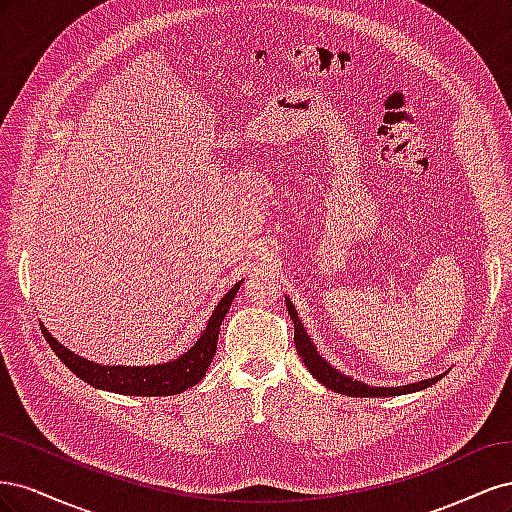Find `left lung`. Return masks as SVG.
<instances>
[{
	"instance_id": "left-lung-1",
	"label": "left lung",
	"mask_w": 512,
	"mask_h": 512,
	"mask_svg": "<svg viewBox=\"0 0 512 512\" xmlns=\"http://www.w3.org/2000/svg\"><path fill=\"white\" fill-rule=\"evenodd\" d=\"M286 307H288V314L294 322V346H297L299 356L303 359V363L307 365V369L312 371V376L335 393H342V395H348V397H393V395H406V393H414V391H423V389H427V386H431L433 382H438L442 378V376H436L431 380L401 386V389H399V386H395V389H391V386H367L359 380H352L344 374H339L337 369H333L318 354L316 346L312 344V339H309L307 331L303 329V324L297 316V309L292 307L290 299H286Z\"/></svg>"
}]
</instances>
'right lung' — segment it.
<instances>
[{"mask_svg":"<svg viewBox=\"0 0 512 512\" xmlns=\"http://www.w3.org/2000/svg\"><path fill=\"white\" fill-rule=\"evenodd\" d=\"M241 282L232 286L226 297L213 309V314L207 322L205 333L200 335L198 342L175 361H168L162 365H149V367H104L96 365L94 361H85L76 356L68 348L55 342L53 335L42 327L44 339L49 342L53 352L59 356L72 374L85 380L87 384L96 386L102 391H111L119 395H134V397H164V395H177L188 391L190 386L198 384L205 378L211 359L218 348V335L220 327L230 309L232 299H235Z\"/></svg>","mask_w":512,"mask_h":512,"instance_id":"right-lung-1","label":"right lung"}]
</instances>
